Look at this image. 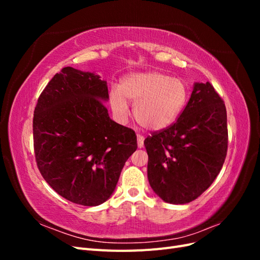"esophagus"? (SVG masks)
<instances>
[{
    "label": "esophagus",
    "instance_id": "1",
    "mask_svg": "<svg viewBox=\"0 0 260 260\" xmlns=\"http://www.w3.org/2000/svg\"><path fill=\"white\" fill-rule=\"evenodd\" d=\"M144 146V137L138 135V147L142 148Z\"/></svg>",
    "mask_w": 260,
    "mask_h": 260
}]
</instances>
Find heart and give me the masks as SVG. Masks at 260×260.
<instances>
[{"label": "heart", "mask_w": 260, "mask_h": 260, "mask_svg": "<svg viewBox=\"0 0 260 260\" xmlns=\"http://www.w3.org/2000/svg\"><path fill=\"white\" fill-rule=\"evenodd\" d=\"M186 84L160 72L135 73L125 76L119 89L113 88L109 103L120 120L129 116V103L133 106L136 120L143 128L161 131L169 128L186 105Z\"/></svg>", "instance_id": "b5f03b06"}]
</instances>
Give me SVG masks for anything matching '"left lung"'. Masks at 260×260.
Wrapping results in <instances>:
<instances>
[{
	"mask_svg": "<svg viewBox=\"0 0 260 260\" xmlns=\"http://www.w3.org/2000/svg\"><path fill=\"white\" fill-rule=\"evenodd\" d=\"M144 145L155 194L176 205L198 199L214 182L226 156V111L214 86L194 82L176 123L147 137Z\"/></svg>",
	"mask_w": 260,
	"mask_h": 260,
	"instance_id": "1",
	"label": "left lung"
}]
</instances>
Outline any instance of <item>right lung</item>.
I'll use <instances>...</instances> for the list:
<instances>
[{
    "label": "right lung",
    "instance_id": "obj_1",
    "mask_svg": "<svg viewBox=\"0 0 260 260\" xmlns=\"http://www.w3.org/2000/svg\"><path fill=\"white\" fill-rule=\"evenodd\" d=\"M107 82L95 73L65 67L38 100L34 143L38 168L67 201L98 206L114 193L138 147L135 131L111 119Z\"/></svg>",
    "mask_w": 260,
    "mask_h": 260
}]
</instances>
